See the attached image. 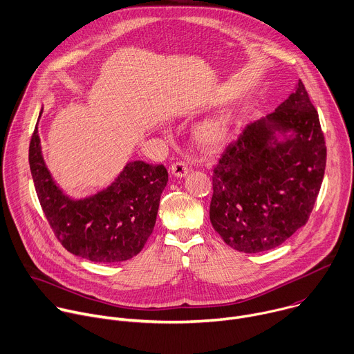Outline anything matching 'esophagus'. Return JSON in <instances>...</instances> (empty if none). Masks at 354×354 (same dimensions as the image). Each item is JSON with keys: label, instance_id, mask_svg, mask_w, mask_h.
<instances>
[{"label": "esophagus", "instance_id": "obj_1", "mask_svg": "<svg viewBox=\"0 0 354 354\" xmlns=\"http://www.w3.org/2000/svg\"><path fill=\"white\" fill-rule=\"evenodd\" d=\"M189 169H190L189 165L185 164V162H182V161H178V162H175V164L171 165V174H172L174 176H176V178H183V176H186L187 172H189Z\"/></svg>", "mask_w": 354, "mask_h": 354}]
</instances>
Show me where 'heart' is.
I'll return each mask as SVG.
<instances>
[{"label":"heart","instance_id":"heart-1","mask_svg":"<svg viewBox=\"0 0 354 354\" xmlns=\"http://www.w3.org/2000/svg\"><path fill=\"white\" fill-rule=\"evenodd\" d=\"M232 120L227 113H218L200 122L193 132L194 142L204 150H215L230 136Z\"/></svg>","mask_w":354,"mask_h":354}]
</instances>
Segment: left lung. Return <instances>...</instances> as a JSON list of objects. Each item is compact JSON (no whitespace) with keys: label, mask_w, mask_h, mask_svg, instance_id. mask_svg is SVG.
I'll return each mask as SVG.
<instances>
[{"label":"left lung","mask_w":354,"mask_h":354,"mask_svg":"<svg viewBox=\"0 0 354 354\" xmlns=\"http://www.w3.org/2000/svg\"><path fill=\"white\" fill-rule=\"evenodd\" d=\"M325 162L318 112L299 80L295 93L248 125L219 158L209 204L214 229L234 250L275 249L306 225Z\"/></svg>","instance_id":"left-lung-1"}]
</instances>
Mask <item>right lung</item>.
I'll use <instances>...</instances> for the list:
<instances>
[{"mask_svg": "<svg viewBox=\"0 0 354 354\" xmlns=\"http://www.w3.org/2000/svg\"><path fill=\"white\" fill-rule=\"evenodd\" d=\"M29 164L44 215L69 253L109 264L127 261L142 252L154 229L161 193L168 182L164 165L128 162L105 189L72 198L46 167L37 125L30 140Z\"/></svg>", "mask_w": 354, "mask_h": 354, "instance_id": "add662e5", "label": "right lung"}]
</instances>
